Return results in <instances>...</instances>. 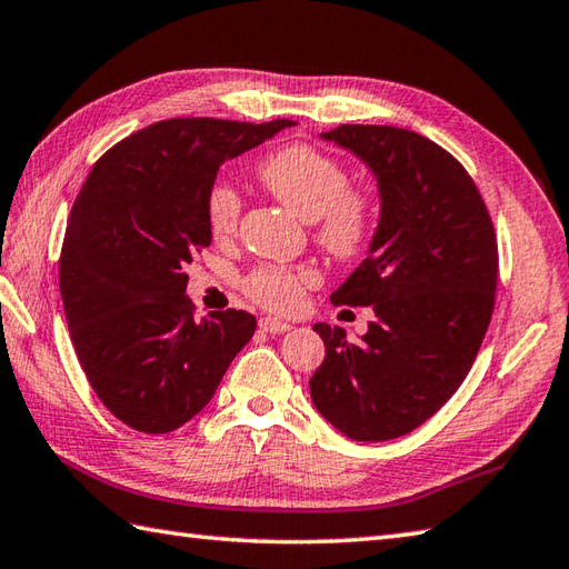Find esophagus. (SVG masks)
Masks as SVG:
<instances>
[{
  "instance_id": "obj_1",
  "label": "esophagus",
  "mask_w": 569,
  "mask_h": 569,
  "mask_svg": "<svg viewBox=\"0 0 569 569\" xmlns=\"http://www.w3.org/2000/svg\"><path fill=\"white\" fill-rule=\"evenodd\" d=\"M259 328H261L263 332H269V336H278V332L291 330V322L278 320V318H261V320H259Z\"/></svg>"
}]
</instances>
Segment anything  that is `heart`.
<instances>
[{
    "mask_svg": "<svg viewBox=\"0 0 569 569\" xmlns=\"http://www.w3.org/2000/svg\"><path fill=\"white\" fill-rule=\"evenodd\" d=\"M256 177L300 219L316 221V239L332 259L352 261L370 249L377 229L375 199L360 187H348V170L328 152L306 142L286 144L259 162ZM239 214L241 199L231 184L219 180L207 189L204 219L211 237L229 239ZM308 283H313L308 269L266 263L243 278L241 288L253 303L288 313L298 308Z\"/></svg>",
    "mask_w": 569,
    "mask_h": 569,
    "instance_id": "1",
    "label": "heart"
}]
</instances>
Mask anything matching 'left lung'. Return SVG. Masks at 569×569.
Here are the masks:
<instances>
[{
    "label": "left lung",
    "mask_w": 569,
    "mask_h": 569,
    "mask_svg": "<svg viewBox=\"0 0 569 569\" xmlns=\"http://www.w3.org/2000/svg\"><path fill=\"white\" fill-rule=\"evenodd\" d=\"M322 138L365 160L382 197L370 256L330 300L372 306L362 340L318 322L313 405L355 441L415 431L469 375L493 316L498 239L466 167L405 128L340 126Z\"/></svg>",
    "instance_id": "8db88e82"
}]
</instances>
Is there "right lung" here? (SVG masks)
Instances as JSON below:
<instances>
[{
  "instance_id": "right-lung-1",
  "label": "right lung",
  "mask_w": 569,
  "mask_h": 569,
  "mask_svg": "<svg viewBox=\"0 0 569 569\" xmlns=\"http://www.w3.org/2000/svg\"><path fill=\"white\" fill-rule=\"evenodd\" d=\"M288 126L296 122L160 120L88 172L59 259L63 313L93 392L130 429H180L251 340L247 310L194 320L184 269L211 241L204 194L219 164Z\"/></svg>"
}]
</instances>
